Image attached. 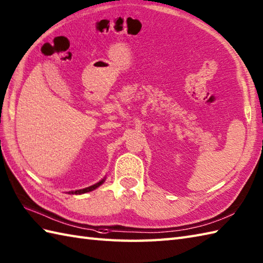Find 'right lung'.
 <instances>
[{"instance_id":"right-lung-1","label":"right lung","mask_w":263,"mask_h":263,"mask_svg":"<svg viewBox=\"0 0 263 263\" xmlns=\"http://www.w3.org/2000/svg\"><path fill=\"white\" fill-rule=\"evenodd\" d=\"M105 181V178H103L102 180H100L99 182H96L95 185H91L89 187H86V188H83V189H77V191H71V192H68V194H72V195H81V194H85V193H89L91 191H94V189H96L97 187H100L103 182Z\"/></svg>"}]
</instances>
